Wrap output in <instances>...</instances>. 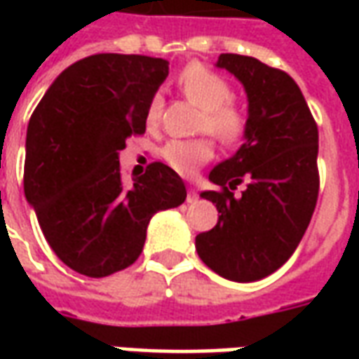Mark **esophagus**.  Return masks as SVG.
Returning a JSON list of instances; mask_svg holds the SVG:
<instances>
[{
  "label": "esophagus",
  "instance_id": "34e87169",
  "mask_svg": "<svg viewBox=\"0 0 359 359\" xmlns=\"http://www.w3.org/2000/svg\"><path fill=\"white\" fill-rule=\"evenodd\" d=\"M198 200V192H196V188L194 187H190L188 188V196H187V202L188 203H192Z\"/></svg>",
  "mask_w": 359,
  "mask_h": 359
}]
</instances>
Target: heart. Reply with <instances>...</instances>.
<instances>
[{
	"mask_svg": "<svg viewBox=\"0 0 359 359\" xmlns=\"http://www.w3.org/2000/svg\"><path fill=\"white\" fill-rule=\"evenodd\" d=\"M179 88L190 102L202 107L198 121L200 133H211L225 146L242 140L248 128V111L233 97V86L225 76L211 71L205 65L192 63L179 74ZM163 115V97L154 94L146 109V123L156 128ZM161 159L182 177H192L196 171L213 159L215 144L211 136H200L192 140H169L161 148Z\"/></svg>",
	"mask_w": 359,
	"mask_h": 359,
	"instance_id": "heart-1",
	"label": "heart"
}]
</instances>
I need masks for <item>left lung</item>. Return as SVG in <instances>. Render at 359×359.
Returning a JSON list of instances; mask_svg holds the SVG:
<instances>
[{
  "instance_id": "8db88e82",
  "label": "left lung",
  "mask_w": 359,
  "mask_h": 359,
  "mask_svg": "<svg viewBox=\"0 0 359 359\" xmlns=\"http://www.w3.org/2000/svg\"><path fill=\"white\" fill-rule=\"evenodd\" d=\"M217 67L248 94L246 142L210 172L215 190L202 198L221 213L217 225L196 236L198 256L211 271L236 283L267 277L298 248L317 196V123L290 74L236 53ZM245 184L241 196L233 194Z\"/></svg>"
}]
</instances>
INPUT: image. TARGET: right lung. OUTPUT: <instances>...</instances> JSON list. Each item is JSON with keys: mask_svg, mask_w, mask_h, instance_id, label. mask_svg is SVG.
<instances>
[{"mask_svg": "<svg viewBox=\"0 0 359 359\" xmlns=\"http://www.w3.org/2000/svg\"><path fill=\"white\" fill-rule=\"evenodd\" d=\"M169 61L95 53L67 67L36 105L27 130L25 196L55 256L102 278L142 254L154 213L187 200L184 182L161 161L133 187L118 151L146 133V109Z\"/></svg>", "mask_w": 359, "mask_h": 359, "instance_id": "add662e5", "label": "right lung"}]
</instances>
